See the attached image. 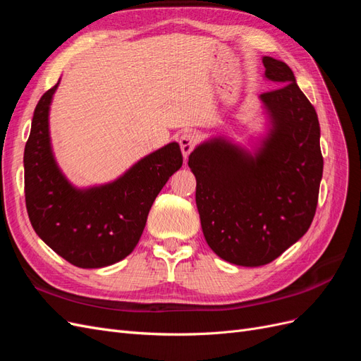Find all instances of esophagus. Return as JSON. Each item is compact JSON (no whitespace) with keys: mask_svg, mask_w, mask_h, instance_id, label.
Wrapping results in <instances>:
<instances>
[{"mask_svg":"<svg viewBox=\"0 0 361 361\" xmlns=\"http://www.w3.org/2000/svg\"><path fill=\"white\" fill-rule=\"evenodd\" d=\"M199 140H200L199 135L195 134V133H192V130H187V133H183L179 137L180 150H182V154H183L185 158H187L192 152V149L199 145Z\"/></svg>","mask_w":361,"mask_h":361,"instance_id":"esophagus-1","label":"esophagus"}]
</instances>
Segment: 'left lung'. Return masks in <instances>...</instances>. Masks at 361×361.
Returning a JSON list of instances; mask_svg holds the SVG:
<instances>
[{
	"label": "left lung",
	"instance_id": "obj_1",
	"mask_svg": "<svg viewBox=\"0 0 361 361\" xmlns=\"http://www.w3.org/2000/svg\"><path fill=\"white\" fill-rule=\"evenodd\" d=\"M264 66L280 87L260 94L272 129L257 157L215 138L188 158L206 243L241 267L269 264L309 231L324 169L314 106L286 63L264 57Z\"/></svg>",
	"mask_w": 361,
	"mask_h": 361
}]
</instances>
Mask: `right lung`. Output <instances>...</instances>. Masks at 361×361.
<instances>
[{
    "instance_id": "obj_1",
    "label": "right lung",
    "mask_w": 361,
    "mask_h": 361,
    "mask_svg": "<svg viewBox=\"0 0 361 361\" xmlns=\"http://www.w3.org/2000/svg\"><path fill=\"white\" fill-rule=\"evenodd\" d=\"M56 84L36 105L24 152L25 204L42 241L78 268H102L125 259L145 231L157 195L183 162L178 143L143 158L113 183L75 190L54 161L48 111Z\"/></svg>"
}]
</instances>
